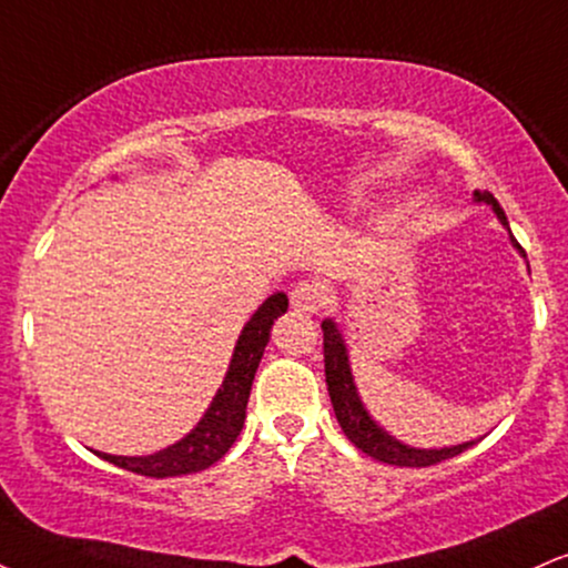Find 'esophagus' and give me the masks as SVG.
<instances>
[{
	"label": "esophagus",
	"mask_w": 568,
	"mask_h": 568,
	"mask_svg": "<svg viewBox=\"0 0 568 568\" xmlns=\"http://www.w3.org/2000/svg\"><path fill=\"white\" fill-rule=\"evenodd\" d=\"M327 302L325 285L314 283V280H302V283L293 285L291 291V306L298 314H317Z\"/></svg>",
	"instance_id": "obj_1"
}]
</instances>
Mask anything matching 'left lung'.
<instances>
[{
	"label": "left lung",
	"instance_id": "1",
	"mask_svg": "<svg viewBox=\"0 0 568 568\" xmlns=\"http://www.w3.org/2000/svg\"><path fill=\"white\" fill-rule=\"evenodd\" d=\"M474 197L479 203H489L491 211H495L497 219L503 222V227L510 232L508 216H505L500 203L495 201V195L487 193V190H484V193L476 190ZM510 243H514L524 254V248L516 243L514 235H510ZM323 349H325V384L333 402V413H336L338 426L341 432L346 434V439H349L354 447H359L365 455H371L381 463H388V466L426 468V466H436V463L447 460V457L466 453L468 447H474L476 444V442H466V444H455V447H442V449H418V447H409V444H402L399 439H394L392 434H386L384 428L371 418L367 407L362 405L357 386H354V378H352L349 352H346L344 338H341L338 327L333 320H325L323 323Z\"/></svg>",
	"mask_w": 568,
	"mask_h": 568
}]
</instances>
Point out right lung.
<instances>
[{"instance_id":"add662e5","label":"right lung","mask_w":568,"mask_h":568,"mask_svg":"<svg viewBox=\"0 0 568 568\" xmlns=\"http://www.w3.org/2000/svg\"><path fill=\"white\" fill-rule=\"evenodd\" d=\"M285 310H288V296L285 293H275L245 323L241 336H237L235 352H232L222 386H219L216 396L211 399L206 415L197 420V426L184 439L166 449H159L153 455H94L113 463V466L132 470V474L153 476V479L197 474V470L214 466L219 457H224V453L232 447L237 434H241L245 420V405H248L251 396V384H254L256 367L262 362L266 341H270V327L275 325L280 314H285Z\"/></svg>"}]
</instances>
